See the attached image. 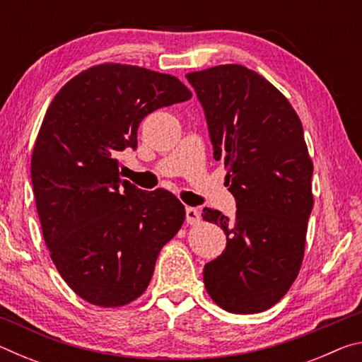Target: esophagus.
I'll use <instances>...</instances> for the list:
<instances>
[{
  "instance_id": "esophagus-1",
  "label": "esophagus",
  "mask_w": 362,
  "mask_h": 362,
  "mask_svg": "<svg viewBox=\"0 0 362 362\" xmlns=\"http://www.w3.org/2000/svg\"><path fill=\"white\" fill-rule=\"evenodd\" d=\"M185 217H187V223H189V225L199 223V220H201L199 212H198V209H194V207H187Z\"/></svg>"
}]
</instances>
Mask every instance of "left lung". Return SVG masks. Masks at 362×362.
I'll return each mask as SVG.
<instances>
[{
  "label": "left lung",
  "instance_id": "left-lung-1",
  "mask_svg": "<svg viewBox=\"0 0 362 362\" xmlns=\"http://www.w3.org/2000/svg\"><path fill=\"white\" fill-rule=\"evenodd\" d=\"M187 79L238 207L233 218L203 211L226 235L222 255L204 267L206 291L230 313H260L286 296L303 260L313 161L302 122L272 83L243 65L212 66Z\"/></svg>",
  "mask_w": 362,
  "mask_h": 362
}]
</instances>
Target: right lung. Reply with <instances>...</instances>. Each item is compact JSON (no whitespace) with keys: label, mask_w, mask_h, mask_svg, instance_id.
<instances>
[{"label":"right lung","mask_w":362,"mask_h":362,"mask_svg":"<svg viewBox=\"0 0 362 362\" xmlns=\"http://www.w3.org/2000/svg\"><path fill=\"white\" fill-rule=\"evenodd\" d=\"M188 99L175 76L102 64L71 78L49 105L32 155L36 209L54 265L86 302L113 308L139 298L180 230V201L122 180L116 156L137 148L146 115Z\"/></svg>","instance_id":"obj_1"}]
</instances>
